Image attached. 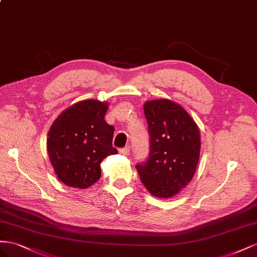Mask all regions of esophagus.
<instances>
[{
    "instance_id": "1",
    "label": "esophagus",
    "mask_w": 257,
    "mask_h": 257,
    "mask_svg": "<svg viewBox=\"0 0 257 257\" xmlns=\"http://www.w3.org/2000/svg\"><path fill=\"white\" fill-rule=\"evenodd\" d=\"M118 152H119V154H121V155H123V156H127V155H129L130 148H129V146H126V148L119 149V150H118Z\"/></svg>"
}]
</instances>
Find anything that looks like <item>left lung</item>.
Returning a JSON list of instances; mask_svg holds the SVG:
<instances>
[{
	"mask_svg": "<svg viewBox=\"0 0 257 257\" xmlns=\"http://www.w3.org/2000/svg\"><path fill=\"white\" fill-rule=\"evenodd\" d=\"M150 152L136 166L143 185L158 198H170L184 188L199 160L200 134L187 112L169 100L144 104Z\"/></svg>",
	"mask_w": 257,
	"mask_h": 257,
	"instance_id": "obj_1",
	"label": "left lung"
}]
</instances>
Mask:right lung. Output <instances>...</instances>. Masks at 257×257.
Returning a JSON list of instances; mask_svg holds the SVG:
<instances>
[{"instance_id":"1","label":"right lung","mask_w":257,"mask_h":257,"mask_svg":"<svg viewBox=\"0 0 257 257\" xmlns=\"http://www.w3.org/2000/svg\"><path fill=\"white\" fill-rule=\"evenodd\" d=\"M107 104L85 100L65 109L51 124L47 151L58 179L65 185L86 188L101 177L100 164L114 155V127L104 120Z\"/></svg>"}]
</instances>
